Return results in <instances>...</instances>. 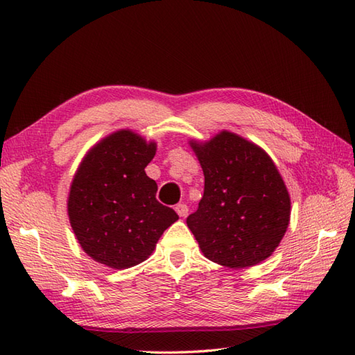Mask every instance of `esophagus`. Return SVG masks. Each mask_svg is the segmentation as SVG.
Listing matches in <instances>:
<instances>
[{
  "label": "esophagus",
  "mask_w": 355,
  "mask_h": 355,
  "mask_svg": "<svg viewBox=\"0 0 355 355\" xmlns=\"http://www.w3.org/2000/svg\"><path fill=\"white\" fill-rule=\"evenodd\" d=\"M175 212H177L180 216H182V218H184V216L187 215V212H189V209H187V206L183 205V202H182V205H177V206H175Z\"/></svg>",
  "instance_id": "esophagus-1"
}]
</instances>
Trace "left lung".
<instances>
[{
    "label": "left lung",
    "instance_id": "left-lung-1",
    "mask_svg": "<svg viewBox=\"0 0 355 355\" xmlns=\"http://www.w3.org/2000/svg\"><path fill=\"white\" fill-rule=\"evenodd\" d=\"M205 173V195L187 227L207 259L245 268L276 250L290 224L291 202L266 150L221 131L209 141L191 140Z\"/></svg>",
    "mask_w": 355,
    "mask_h": 355
}]
</instances>
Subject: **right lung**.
I'll return each instance as SVG.
<instances>
[{
  "mask_svg": "<svg viewBox=\"0 0 355 355\" xmlns=\"http://www.w3.org/2000/svg\"><path fill=\"white\" fill-rule=\"evenodd\" d=\"M155 150V141L120 130L96 143L74 173L70 224L96 262L117 270L137 266L178 220L175 210L157 201V183L145 172Z\"/></svg>",
  "mask_w": 355,
  "mask_h": 355,
  "instance_id": "1",
  "label": "right lung"
}]
</instances>
